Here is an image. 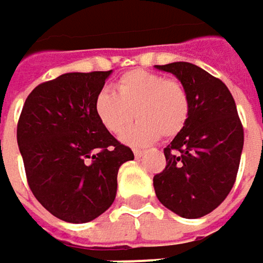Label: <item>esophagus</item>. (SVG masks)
Masks as SVG:
<instances>
[{"instance_id": "1", "label": "esophagus", "mask_w": 263, "mask_h": 263, "mask_svg": "<svg viewBox=\"0 0 263 263\" xmlns=\"http://www.w3.org/2000/svg\"><path fill=\"white\" fill-rule=\"evenodd\" d=\"M143 155H144V151H141V149H134V156H135V158H141Z\"/></svg>"}]
</instances>
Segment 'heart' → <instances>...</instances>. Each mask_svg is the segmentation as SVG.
Listing matches in <instances>:
<instances>
[{"mask_svg": "<svg viewBox=\"0 0 263 263\" xmlns=\"http://www.w3.org/2000/svg\"><path fill=\"white\" fill-rule=\"evenodd\" d=\"M95 112L114 135L125 131L134 116L138 117L122 140L131 146H147L159 137L172 138L183 129L190 117V99L178 80L134 69L116 81V91L104 88L96 95Z\"/></svg>", "mask_w": 263, "mask_h": 263, "instance_id": "1", "label": "heart"}]
</instances>
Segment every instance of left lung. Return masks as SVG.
Listing matches in <instances>:
<instances>
[{"instance_id":"8db88e82","label":"left lung","mask_w":263,"mask_h":263,"mask_svg":"<svg viewBox=\"0 0 263 263\" xmlns=\"http://www.w3.org/2000/svg\"><path fill=\"white\" fill-rule=\"evenodd\" d=\"M155 67L173 73L190 99L186 125L164 149L167 165L154 176L155 194L172 212L200 218L223 203L235 183L244 129L221 80L186 61Z\"/></svg>"}]
</instances>
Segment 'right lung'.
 <instances>
[{"label": "right lung", "mask_w": 263, "mask_h": 263, "mask_svg": "<svg viewBox=\"0 0 263 263\" xmlns=\"http://www.w3.org/2000/svg\"><path fill=\"white\" fill-rule=\"evenodd\" d=\"M107 72H72L37 85L19 122L17 146L40 204L67 223L104 214L117 193V173L132 151L102 126L95 98Z\"/></svg>", "instance_id": "right-lung-1"}]
</instances>
